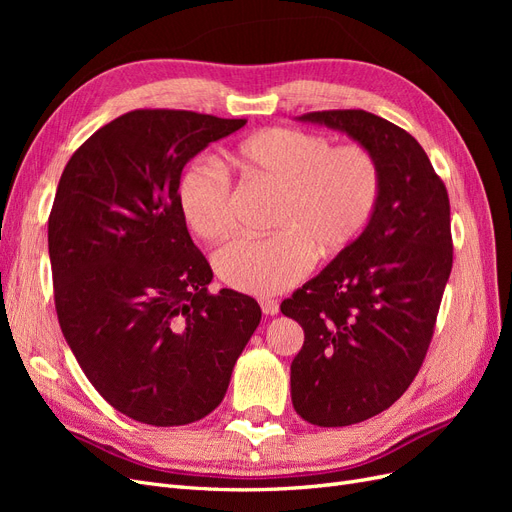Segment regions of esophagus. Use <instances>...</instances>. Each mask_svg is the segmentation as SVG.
Wrapping results in <instances>:
<instances>
[{
  "label": "esophagus",
  "mask_w": 512,
  "mask_h": 512,
  "mask_svg": "<svg viewBox=\"0 0 512 512\" xmlns=\"http://www.w3.org/2000/svg\"><path fill=\"white\" fill-rule=\"evenodd\" d=\"M258 303H260L262 314H267V316H277V314H280V303H277V301H273V299H260Z\"/></svg>",
  "instance_id": "obj_1"
}]
</instances>
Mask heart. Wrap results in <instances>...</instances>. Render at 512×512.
<instances>
[{"label": "heart", "mask_w": 512, "mask_h": 512, "mask_svg": "<svg viewBox=\"0 0 512 512\" xmlns=\"http://www.w3.org/2000/svg\"><path fill=\"white\" fill-rule=\"evenodd\" d=\"M241 173L280 194L273 237H243L213 256L220 280L239 292L273 294L297 284L312 260H331L361 237L374 215L382 173L363 145L333 147L327 136L292 128L252 134L230 153ZM179 207L196 237L222 241L235 224L226 168L200 160L179 183Z\"/></svg>", "instance_id": "b5f03b06"}]
</instances>
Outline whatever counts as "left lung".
<instances>
[{
	"label": "left lung",
	"mask_w": 512,
	"mask_h": 512,
	"mask_svg": "<svg viewBox=\"0 0 512 512\" xmlns=\"http://www.w3.org/2000/svg\"><path fill=\"white\" fill-rule=\"evenodd\" d=\"M297 119L348 134L382 173L361 237L282 301L305 333L290 365L294 410L346 427L391 408L423 365L453 269L451 205L423 147L395 123L367 111Z\"/></svg>",
	"instance_id": "8db88e82"
}]
</instances>
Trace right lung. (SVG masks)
Here are the masks:
<instances>
[{"instance_id":"right-lung-1","label":"right lung","mask_w":512,"mask_h":512,"mask_svg":"<svg viewBox=\"0 0 512 512\" xmlns=\"http://www.w3.org/2000/svg\"><path fill=\"white\" fill-rule=\"evenodd\" d=\"M245 119L132 111L74 151L49 218L61 333L96 391L156 427L188 425L226 395L260 305L211 294L213 271L179 207V179Z\"/></svg>"}]
</instances>
